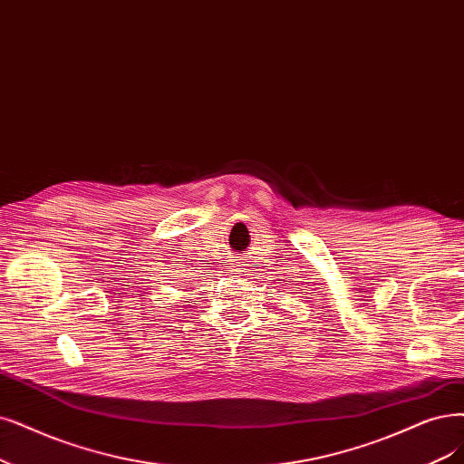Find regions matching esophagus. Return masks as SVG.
<instances>
[{
	"mask_svg": "<svg viewBox=\"0 0 464 464\" xmlns=\"http://www.w3.org/2000/svg\"><path fill=\"white\" fill-rule=\"evenodd\" d=\"M241 269H243V267H241V266H237V269H235V271H241Z\"/></svg>",
	"mask_w": 464,
	"mask_h": 464,
	"instance_id": "1",
	"label": "esophagus"
}]
</instances>
